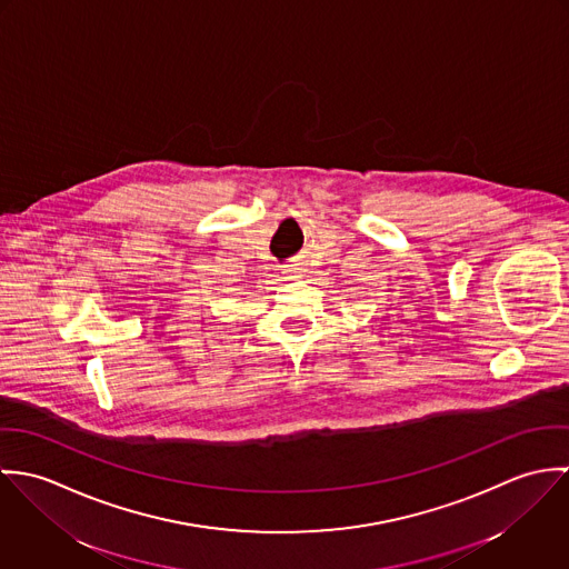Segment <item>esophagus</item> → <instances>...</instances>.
I'll return each instance as SVG.
<instances>
[{
    "mask_svg": "<svg viewBox=\"0 0 569 569\" xmlns=\"http://www.w3.org/2000/svg\"><path fill=\"white\" fill-rule=\"evenodd\" d=\"M284 271H287V273H293V264H287V267H284Z\"/></svg>",
    "mask_w": 569,
    "mask_h": 569,
    "instance_id": "obj_1",
    "label": "esophagus"
}]
</instances>
